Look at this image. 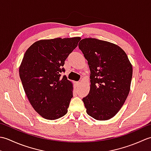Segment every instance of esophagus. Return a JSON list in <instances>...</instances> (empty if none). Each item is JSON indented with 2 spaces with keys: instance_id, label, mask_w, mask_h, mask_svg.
<instances>
[{
  "instance_id": "esophagus-1",
  "label": "esophagus",
  "mask_w": 151,
  "mask_h": 151,
  "mask_svg": "<svg viewBox=\"0 0 151 151\" xmlns=\"http://www.w3.org/2000/svg\"><path fill=\"white\" fill-rule=\"evenodd\" d=\"M81 82H75V84H76V86H80V85H81Z\"/></svg>"
}]
</instances>
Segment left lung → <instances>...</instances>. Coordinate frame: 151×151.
<instances>
[{
  "label": "left lung",
  "instance_id": "8db88e82",
  "mask_svg": "<svg viewBox=\"0 0 151 151\" xmlns=\"http://www.w3.org/2000/svg\"><path fill=\"white\" fill-rule=\"evenodd\" d=\"M78 47L90 69V90L83 98L86 112L99 121L114 117L129 95L132 65L124 51L108 41L85 38Z\"/></svg>",
  "mask_w": 151,
  "mask_h": 151
}]
</instances>
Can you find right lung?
Returning <instances> with one entry per match:
<instances>
[{"label": "right lung", "mask_w": 151, "mask_h": 151, "mask_svg": "<svg viewBox=\"0 0 151 151\" xmlns=\"http://www.w3.org/2000/svg\"><path fill=\"white\" fill-rule=\"evenodd\" d=\"M81 40H41L24 53L19 70L22 84L32 106L46 119L55 120L67 113L73 83L61 73L65 71V60Z\"/></svg>", "instance_id": "obj_1"}]
</instances>
